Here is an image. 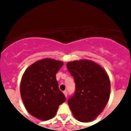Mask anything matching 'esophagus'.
Wrapping results in <instances>:
<instances>
[{"label": "esophagus", "instance_id": "obj_1", "mask_svg": "<svg viewBox=\"0 0 131 131\" xmlns=\"http://www.w3.org/2000/svg\"><path fill=\"white\" fill-rule=\"evenodd\" d=\"M63 94H64L65 96H66L67 98V96H68V91H63Z\"/></svg>", "mask_w": 131, "mask_h": 131}]
</instances>
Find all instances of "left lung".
I'll return each mask as SVG.
<instances>
[{
    "label": "left lung",
    "mask_w": 131,
    "mask_h": 131,
    "mask_svg": "<svg viewBox=\"0 0 131 131\" xmlns=\"http://www.w3.org/2000/svg\"><path fill=\"white\" fill-rule=\"evenodd\" d=\"M66 66L75 83V93L68 101L73 115L81 122L92 121L104 110L110 98L107 74L91 60H76Z\"/></svg>",
    "instance_id": "obj_1"
}]
</instances>
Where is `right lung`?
<instances>
[{
    "label": "right lung",
    "mask_w": 131,
    "mask_h": 131,
    "mask_svg": "<svg viewBox=\"0 0 131 131\" xmlns=\"http://www.w3.org/2000/svg\"><path fill=\"white\" fill-rule=\"evenodd\" d=\"M63 63L45 58L31 65L21 78L20 93L27 111L42 121L55 116L66 97L58 87L56 74Z\"/></svg>",
    "instance_id": "obj_1"
}]
</instances>
